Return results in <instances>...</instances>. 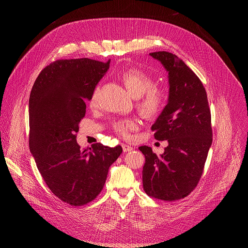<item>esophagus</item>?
Wrapping results in <instances>:
<instances>
[{
    "instance_id": "obj_1",
    "label": "esophagus",
    "mask_w": 248,
    "mask_h": 248,
    "mask_svg": "<svg viewBox=\"0 0 248 248\" xmlns=\"http://www.w3.org/2000/svg\"><path fill=\"white\" fill-rule=\"evenodd\" d=\"M122 148H123V152H131L133 151V147L127 144H122Z\"/></svg>"
}]
</instances>
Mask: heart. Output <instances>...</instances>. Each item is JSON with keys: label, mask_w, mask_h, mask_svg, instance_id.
Returning <instances> with one entry per match:
<instances>
[{"label": "heart", "mask_w": 248, "mask_h": 248, "mask_svg": "<svg viewBox=\"0 0 248 248\" xmlns=\"http://www.w3.org/2000/svg\"><path fill=\"white\" fill-rule=\"evenodd\" d=\"M120 78L134 96L138 97L137 106L143 115L153 117L157 115L166 105L167 93L164 88L155 86L154 78L146 71L138 68H129L121 72ZM98 87H95L90 96V105L94 106L97 100ZM138 127L135 119H120L113 123L112 128L122 138H129L131 131Z\"/></svg>", "instance_id": "1"}]
</instances>
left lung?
I'll return each instance as SVG.
<instances>
[{
	"instance_id": "8db88e82",
	"label": "left lung",
	"mask_w": 248,
	"mask_h": 248,
	"mask_svg": "<svg viewBox=\"0 0 248 248\" xmlns=\"http://www.w3.org/2000/svg\"><path fill=\"white\" fill-rule=\"evenodd\" d=\"M150 55L168 71V103L152 126L155 139L168 146L159 156L151 147H140L142 182L148 196L173 202L187 197L203 173L212 144L211 112L202 81L181 59L167 51Z\"/></svg>"
}]
</instances>
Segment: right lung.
Segmentation results:
<instances>
[{
  "label": "right lung",
  "mask_w": 248,
  "mask_h": 248,
  "mask_svg": "<svg viewBox=\"0 0 248 248\" xmlns=\"http://www.w3.org/2000/svg\"><path fill=\"white\" fill-rule=\"evenodd\" d=\"M89 58L57 60L40 72L31 92L30 150L50 191L72 206L93 201L109 166L122 153L101 143L82 150L76 141L86 100L109 67Z\"/></svg>",
  "instance_id": "obj_1"
}]
</instances>
